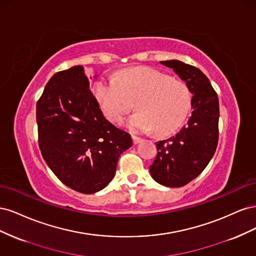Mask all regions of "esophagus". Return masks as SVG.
<instances>
[{
	"mask_svg": "<svg viewBox=\"0 0 256 256\" xmlns=\"http://www.w3.org/2000/svg\"><path fill=\"white\" fill-rule=\"evenodd\" d=\"M132 141H134V144H138V143H140V142L142 141V138H141L140 136H132Z\"/></svg>",
	"mask_w": 256,
	"mask_h": 256,
	"instance_id": "34e87169",
	"label": "esophagus"
}]
</instances>
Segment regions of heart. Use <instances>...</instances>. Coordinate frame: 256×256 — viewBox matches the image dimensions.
I'll use <instances>...</instances> for the list:
<instances>
[{"instance_id": "obj_1", "label": "heart", "mask_w": 256, "mask_h": 256, "mask_svg": "<svg viewBox=\"0 0 256 256\" xmlns=\"http://www.w3.org/2000/svg\"><path fill=\"white\" fill-rule=\"evenodd\" d=\"M92 94L106 118L118 122L132 110L136 100L138 110L127 120L134 132H150L166 136L182 126L191 106V92L188 85L150 67L126 69L116 76L99 78Z\"/></svg>"}]
</instances>
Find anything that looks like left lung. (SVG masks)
Segmentation results:
<instances>
[{
	"instance_id": "8db88e82",
	"label": "left lung",
	"mask_w": 256,
	"mask_h": 256,
	"mask_svg": "<svg viewBox=\"0 0 256 256\" xmlns=\"http://www.w3.org/2000/svg\"><path fill=\"white\" fill-rule=\"evenodd\" d=\"M188 85L193 94L192 114L178 134L159 141L150 171L157 182L178 188L194 180L212 160L219 140V99L198 68L180 60H162Z\"/></svg>"
}]
</instances>
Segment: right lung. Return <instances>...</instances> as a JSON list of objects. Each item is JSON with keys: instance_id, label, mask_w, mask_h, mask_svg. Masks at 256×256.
I'll return each instance as SVG.
<instances>
[{"instance_id": "obj_1", "label": "right lung", "mask_w": 256, "mask_h": 256, "mask_svg": "<svg viewBox=\"0 0 256 256\" xmlns=\"http://www.w3.org/2000/svg\"><path fill=\"white\" fill-rule=\"evenodd\" d=\"M82 66L58 72L36 104L38 144L58 180L84 194L106 187L118 158L132 145L129 134L106 120Z\"/></svg>"}]
</instances>
